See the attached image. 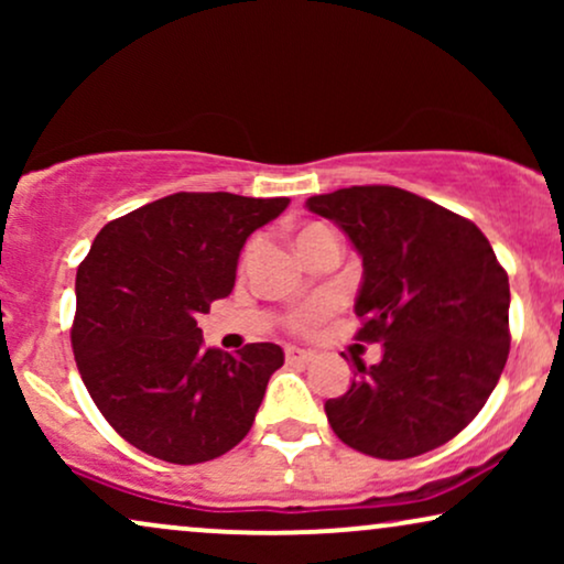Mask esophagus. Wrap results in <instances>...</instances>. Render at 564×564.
<instances>
[{
	"label": "esophagus",
	"mask_w": 564,
	"mask_h": 564,
	"mask_svg": "<svg viewBox=\"0 0 564 564\" xmlns=\"http://www.w3.org/2000/svg\"><path fill=\"white\" fill-rule=\"evenodd\" d=\"M310 360H313V352H310V349H302V347H294V345L286 347V364L302 366V364H310Z\"/></svg>",
	"instance_id": "esophagus-1"
}]
</instances>
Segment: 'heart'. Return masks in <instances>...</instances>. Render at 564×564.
I'll list each match as a JSON object with an SVG mask.
<instances>
[{
	"mask_svg": "<svg viewBox=\"0 0 564 564\" xmlns=\"http://www.w3.org/2000/svg\"><path fill=\"white\" fill-rule=\"evenodd\" d=\"M323 225H307V228H302L300 232H296V241H302L304 236H310V232H315V230H321ZM328 310H332V300H328V296H321V300H313L307 304V307H302L300 313L294 315V318H291V326L294 328H307L310 323H315L318 318H323V315L328 313Z\"/></svg>",
	"mask_w": 564,
	"mask_h": 564,
	"instance_id": "1",
	"label": "heart"
}]
</instances>
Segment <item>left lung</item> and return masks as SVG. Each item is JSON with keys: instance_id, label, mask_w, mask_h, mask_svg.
<instances>
[{"instance_id": "8db88e82", "label": "left lung", "mask_w": 564, "mask_h": 564, "mask_svg": "<svg viewBox=\"0 0 564 564\" xmlns=\"http://www.w3.org/2000/svg\"><path fill=\"white\" fill-rule=\"evenodd\" d=\"M364 260L355 315L381 360L326 400L336 437L373 458H413L456 437L496 390L509 355V278L469 219L392 185L307 198Z\"/></svg>"}]
</instances>
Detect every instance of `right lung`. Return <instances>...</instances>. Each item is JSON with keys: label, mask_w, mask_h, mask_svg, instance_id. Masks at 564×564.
<instances>
[{"label": "right lung", "mask_w": 564, "mask_h": 564, "mask_svg": "<svg viewBox=\"0 0 564 564\" xmlns=\"http://www.w3.org/2000/svg\"><path fill=\"white\" fill-rule=\"evenodd\" d=\"M286 206L289 198L174 193L97 232L76 273L70 345L89 398L134 448L200 464L251 430L283 349L204 347L196 318L236 286L246 238Z\"/></svg>", "instance_id": "right-lung-1"}]
</instances>
